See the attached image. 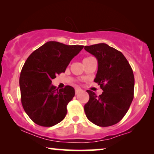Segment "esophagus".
<instances>
[{"label": "esophagus", "mask_w": 154, "mask_h": 154, "mask_svg": "<svg viewBox=\"0 0 154 154\" xmlns=\"http://www.w3.org/2000/svg\"><path fill=\"white\" fill-rule=\"evenodd\" d=\"M82 92V90L79 89V88H75V94H78L79 93H80V92Z\"/></svg>", "instance_id": "1"}]
</instances>
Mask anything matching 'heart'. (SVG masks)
Masks as SVG:
<instances>
[{"label":"heart","mask_w":154,"mask_h":154,"mask_svg":"<svg viewBox=\"0 0 154 154\" xmlns=\"http://www.w3.org/2000/svg\"><path fill=\"white\" fill-rule=\"evenodd\" d=\"M92 59H94L93 57H85L83 60V62L85 63L86 62H88V61H89L90 60H92Z\"/></svg>","instance_id":"heart-1"}]
</instances>
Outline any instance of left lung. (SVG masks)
Instances as JSON below:
<instances>
[{
	"mask_svg": "<svg viewBox=\"0 0 154 154\" xmlns=\"http://www.w3.org/2000/svg\"><path fill=\"white\" fill-rule=\"evenodd\" d=\"M84 49L98 61L94 81L103 90L99 96L87 90L90 99L84 106L86 116L100 127L115 125L126 114L133 100V71L122 52L107 44L85 46Z\"/></svg>",
	"mask_w": 154,
	"mask_h": 154,
	"instance_id": "8db88e82",
	"label": "left lung"
}]
</instances>
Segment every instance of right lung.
<instances>
[{"label": "right lung", "instance_id": "right-lung-1", "mask_svg": "<svg viewBox=\"0 0 154 154\" xmlns=\"http://www.w3.org/2000/svg\"><path fill=\"white\" fill-rule=\"evenodd\" d=\"M83 45H67L49 41L31 53L20 77L21 102L25 112L37 125L51 127L62 121L66 106L75 95L73 87L58 90L52 85L56 75L65 72Z\"/></svg>", "mask_w": 154, "mask_h": 154}]
</instances>
